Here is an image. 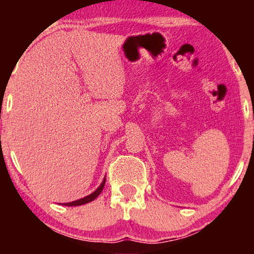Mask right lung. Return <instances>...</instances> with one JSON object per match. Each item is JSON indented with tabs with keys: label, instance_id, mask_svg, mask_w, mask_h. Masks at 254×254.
I'll list each match as a JSON object with an SVG mask.
<instances>
[{
	"label": "right lung",
	"instance_id": "right-lung-1",
	"mask_svg": "<svg viewBox=\"0 0 254 254\" xmlns=\"http://www.w3.org/2000/svg\"><path fill=\"white\" fill-rule=\"evenodd\" d=\"M105 182H106V177L103 179L102 184H100L98 189H97L95 192H92L91 194H89V195H86L84 197H82V199H78V200H75V201H71V202H67V203H62L64 206H68V207H71V206H82V204H85L88 202H91L96 199L97 196L99 195L100 193H102V190L104 189V186H105Z\"/></svg>",
	"mask_w": 254,
	"mask_h": 254
}]
</instances>
